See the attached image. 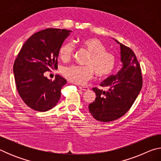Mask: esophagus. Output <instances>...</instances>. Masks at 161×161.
Masks as SVG:
<instances>
[{
	"label": "esophagus",
	"instance_id": "34e87169",
	"mask_svg": "<svg viewBox=\"0 0 161 161\" xmlns=\"http://www.w3.org/2000/svg\"><path fill=\"white\" fill-rule=\"evenodd\" d=\"M79 88H80L81 90H82V91L89 90V87L86 86H79Z\"/></svg>",
	"mask_w": 161,
	"mask_h": 161
}]
</instances>
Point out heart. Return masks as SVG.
<instances>
[{"instance_id":"heart-1","label":"heart","mask_w":161,"mask_h":161,"mask_svg":"<svg viewBox=\"0 0 161 161\" xmlns=\"http://www.w3.org/2000/svg\"><path fill=\"white\" fill-rule=\"evenodd\" d=\"M80 45L89 53L85 62L86 66L71 65L65 67L62 74L68 80L76 84H84L93 77L104 78L110 75L115 69L117 59L115 54L107 51V47L96 37H87L81 40ZM74 45L71 42L62 45L59 50L62 60L68 61L72 58Z\"/></svg>"}]
</instances>
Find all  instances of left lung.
Listing matches in <instances>:
<instances>
[{"mask_svg":"<svg viewBox=\"0 0 161 161\" xmlns=\"http://www.w3.org/2000/svg\"><path fill=\"white\" fill-rule=\"evenodd\" d=\"M120 45L121 69L116 75L103 80L100 86L107 87L102 90L94 87V102L89 105V110L95 119L102 122L112 121L123 116L131 107L143 85L140 64L131 49Z\"/></svg>","mask_w":161,"mask_h":161,"instance_id":"8db88e82","label":"left lung"}]
</instances>
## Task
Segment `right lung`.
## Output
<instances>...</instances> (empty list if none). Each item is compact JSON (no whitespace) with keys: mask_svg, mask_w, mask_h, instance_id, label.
Wrapping results in <instances>:
<instances>
[{"mask_svg":"<svg viewBox=\"0 0 161 161\" xmlns=\"http://www.w3.org/2000/svg\"><path fill=\"white\" fill-rule=\"evenodd\" d=\"M71 31L47 28L32 35L24 43L13 64L17 90L27 106L37 111L55 107L67 80L56 75L54 81L44 76L58 69L59 50Z\"/></svg>","mask_w":161,"mask_h":161,"instance_id":"1","label":"right lung"}]
</instances>
